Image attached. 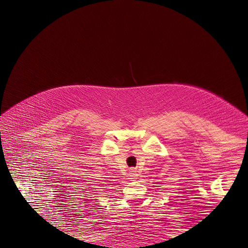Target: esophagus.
<instances>
[{"instance_id":"esophagus-1","label":"esophagus","mask_w":248,"mask_h":248,"mask_svg":"<svg viewBox=\"0 0 248 248\" xmlns=\"http://www.w3.org/2000/svg\"><path fill=\"white\" fill-rule=\"evenodd\" d=\"M129 175H130V177H131V178H134L136 176H138V175H137V172L134 171V170H130V174H129Z\"/></svg>"}]
</instances>
